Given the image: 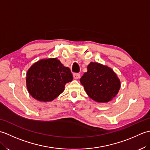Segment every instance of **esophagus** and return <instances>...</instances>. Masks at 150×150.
Returning <instances> with one entry per match:
<instances>
[{
	"label": "esophagus",
	"instance_id": "34e87169",
	"mask_svg": "<svg viewBox=\"0 0 150 150\" xmlns=\"http://www.w3.org/2000/svg\"><path fill=\"white\" fill-rule=\"evenodd\" d=\"M80 77H81L80 73H73V78L75 79H79Z\"/></svg>",
	"mask_w": 150,
	"mask_h": 150
}]
</instances>
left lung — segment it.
<instances>
[{
  "label": "left lung",
  "instance_id": "1",
  "mask_svg": "<svg viewBox=\"0 0 150 150\" xmlns=\"http://www.w3.org/2000/svg\"><path fill=\"white\" fill-rule=\"evenodd\" d=\"M80 81L88 96L98 103L110 101L120 86L119 79L113 70L97 62H91L88 66V71Z\"/></svg>",
  "mask_w": 150,
  "mask_h": 150
}]
</instances>
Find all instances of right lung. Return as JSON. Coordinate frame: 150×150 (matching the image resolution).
<instances>
[{
    "label": "right lung",
    "mask_w": 150,
    "mask_h": 150,
    "mask_svg": "<svg viewBox=\"0 0 150 150\" xmlns=\"http://www.w3.org/2000/svg\"><path fill=\"white\" fill-rule=\"evenodd\" d=\"M73 80L69 68L57 59L41 60L28 69L26 85L30 94L39 101L55 99L62 93L66 83Z\"/></svg>",
    "instance_id": "obj_1"
}]
</instances>
